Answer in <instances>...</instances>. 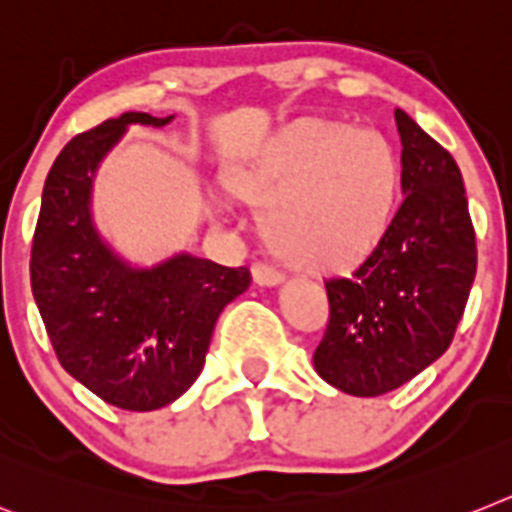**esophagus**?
Segmentation results:
<instances>
[{
  "mask_svg": "<svg viewBox=\"0 0 512 512\" xmlns=\"http://www.w3.org/2000/svg\"><path fill=\"white\" fill-rule=\"evenodd\" d=\"M251 277L256 285L261 287H274V285H280L282 280H285V274L277 272L274 266H266V264H253L251 266Z\"/></svg>",
  "mask_w": 512,
  "mask_h": 512,
  "instance_id": "esophagus-1",
  "label": "esophagus"
}]
</instances>
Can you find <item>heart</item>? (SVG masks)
<instances>
[{
	"label": "heart",
	"instance_id": "1",
	"mask_svg": "<svg viewBox=\"0 0 512 512\" xmlns=\"http://www.w3.org/2000/svg\"><path fill=\"white\" fill-rule=\"evenodd\" d=\"M403 167L379 130L308 122L287 133L235 196L261 209V235L285 264L340 272L377 251L398 211Z\"/></svg>",
	"mask_w": 512,
	"mask_h": 512
}]
</instances>
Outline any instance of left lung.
<instances>
[{
	"mask_svg": "<svg viewBox=\"0 0 512 512\" xmlns=\"http://www.w3.org/2000/svg\"><path fill=\"white\" fill-rule=\"evenodd\" d=\"M403 196L390 232L350 277L327 280L319 377L356 398L398 390L453 342L476 277V235L458 164L395 109Z\"/></svg>",
	"mask_w": 512,
	"mask_h": 512,
	"instance_id": "8db88e82",
	"label": "left lung"
}]
</instances>
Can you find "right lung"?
<instances>
[{
    "label": "right lung",
    "instance_id": "obj_1",
    "mask_svg": "<svg viewBox=\"0 0 512 512\" xmlns=\"http://www.w3.org/2000/svg\"><path fill=\"white\" fill-rule=\"evenodd\" d=\"M175 120L125 112L75 135L46 175L31 251V287L62 369L104 403L156 411L204 369L222 308L246 293V266L180 251L151 266L128 261L94 222L101 162L130 125Z\"/></svg>",
    "mask_w": 512,
    "mask_h": 512
}]
</instances>
